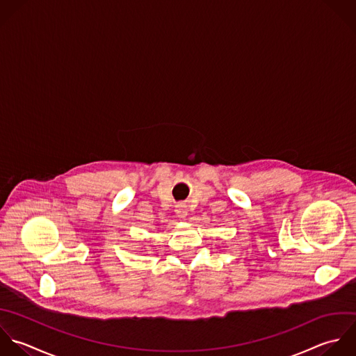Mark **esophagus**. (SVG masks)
I'll return each mask as SVG.
<instances>
[{"label":"esophagus","instance_id":"esophagus-1","mask_svg":"<svg viewBox=\"0 0 356 356\" xmlns=\"http://www.w3.org/2000/svg\"><path fill=\"white\" fill-rule=\"evenodd\" d=\"M176 213H177V216L180 218V219H186L187 218V215H188V209H187V205L184 204V202H179L177 205H176Z\"/></svg>","mask_w":356,"mask_h":356}]
</instances>
